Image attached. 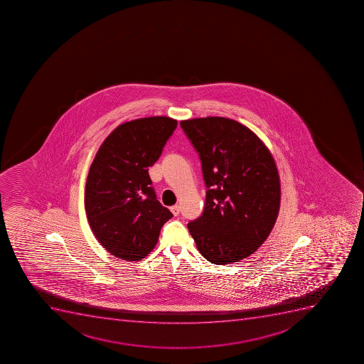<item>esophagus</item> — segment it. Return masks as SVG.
<instances>
[{
	"mask_svg": "<svg viewBox=\"0 0 364 364\" xmlns=\"http://www.w3.org/2000/svg\"><path fill=\"white\" fill-rule=\"evenodd\" d=\"M171 211L173 212V215H180V206H178V205L171 206Z\"/></svg>",
	"mask_w": 364,
	"mask_h": 364,
	"instance_id": "34e87169",
	"label": "esophagus"
}]
</instances>
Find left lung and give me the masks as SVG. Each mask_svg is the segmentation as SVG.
I'll return each mask as SVG.
<instances>
[{"label": "left lung", "mask_w": 364, "mask_h": 364, "mask_svg": "<svg viewBox=\"0 0 364 364\" xmlns=\"http://www.w3.org/2000/svg\"><path fill=\"white\" fill-rule=\"evenodd\" d=\"M180 125L198 154L206 187L203 213L188 230L210 262L240 261L266 241L279 215L275 161L255 133L237 120L196 118Z\"/></svg>", "instance_id": "left-lung-1"}]
</instances>
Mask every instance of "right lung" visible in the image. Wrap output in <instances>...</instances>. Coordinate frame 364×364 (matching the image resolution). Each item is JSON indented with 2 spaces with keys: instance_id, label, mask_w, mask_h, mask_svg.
<instances>
[{
  "instance_id": "1",
  "label": "right lung",
  "mask_w": 364,
  "mask_h": 364,
  "mask_svg": "<svg viewBox=\"0 0 364 364\" xmlns=\"http://www.w3.org/2000/svg\"><path fill=\"white\" fill-rule=\"evenodd\" d=\"M176 127L177 120L169 117L122 124L102 144L90 166L87 218L98 242L118 259H144L173 217L156 198L149 168L158 161Z\"/></svg>"
}]
</instances>
